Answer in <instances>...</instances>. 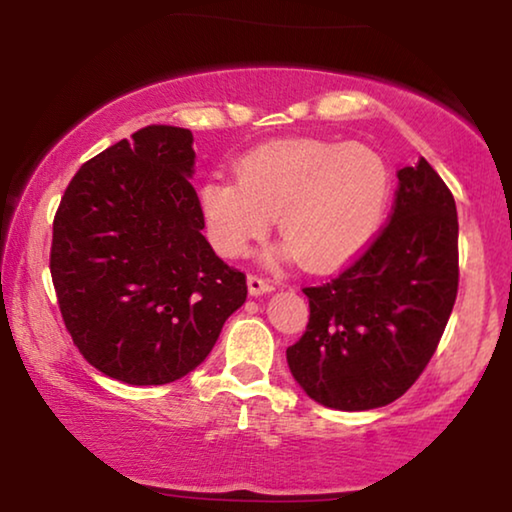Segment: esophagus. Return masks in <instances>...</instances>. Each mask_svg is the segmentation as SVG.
Here are the masks:
<instances>
[{
	"label": "esophagus",
	"instance_id": "34e87169",
	"mask_svg": "<svg viewBox=\"0 0 512 512\" xmlns=\"http://www.w3.org/2000/svg\"><path fill=\"white\" fill-rule=\"evenodd\" d=\"M247 289H249V296H263V293L275 291V284H272L270 279H263L258 275H249L247 277Z\"/></svg>",
	"mask_w": 512,
	"mask_h": 512
}]
</instances>
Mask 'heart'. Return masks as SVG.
I'll list each match as a JSON object with an SVG mask.
<instances>
[{"instance_id":"b5f03b06","label":"heart","mask_w":512,"mask_h":512,"mask_svg":"<svg viewBox=\"0 0 512 512\" xmlns=\"http://www.w3.org/2000/svg\"><path fill=\"white\" fill-rule=\"evenodd\" d=\"M391 167L368 144L319 137L277 139L237 160V179L209 177L198 188L207 240L226 258H240L268 233L307 270H335L354 261L387 219Z\"/></svg>"}]
</instances>
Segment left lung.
<instances>
[{"label":"left lung","mask_w":512,"mask_h":512,"mask_svg":"<svg viewBox=\"0 0 512 512\" xmlns=\"http://www.w3.org/2000/svg\"><path fill=\"white\" fill-rule=\"evenodd\" d=\"M459 221L450 188L419 158L398 170L394 212L359 261L307 286L310 324L286 349L298 387L324 408L394 403L436 352L459 286Z\"/></svg>","instance_id":"obj_1"}]
</instances>
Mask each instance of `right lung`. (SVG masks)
Wrapping results in <instances>:
<instances>
[{"mask_svg":"<svg viewBox=\"0 0 512 512\" xmlns=\"http://www.w3.org/2000/svg\"><path fill=\"white\" fill-rule=\"evenodd\" d=\"M191 130L149 125L88 160L53 221L51 277L90 366L151 387L207 359L247 279L202 235Z\"/></svg>","mask_w":512,"mask_h":512,"instance_id":"add662e5","label":"right lung"}]
</instances>
